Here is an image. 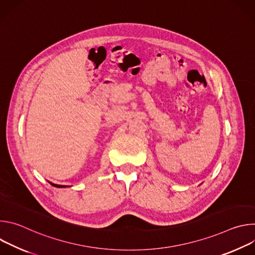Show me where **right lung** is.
<instances>
[{"label": "right lung", "mask_w": 255, "mask_h": 255, "mask_svg": "<svg viewBox=\"0 0 255 255\" xmlns=\"http://www.w3.org/2000/svg\"><path fill=\"white\" fill-rule=\"evenodd\" d=\"M53 187H56V188H64V186H60V185H55V184H52V183H50Z\"/></svg>", "instance_id": "right-lung-1"}]
</instances>
